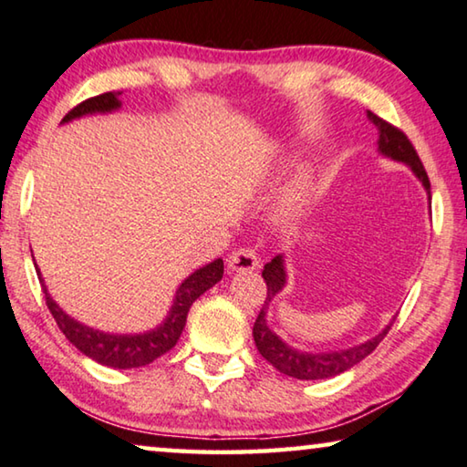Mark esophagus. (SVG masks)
<instances>
[{
	"instance_id": "esophagus-1",
	"label": "esophagus",
	"mask_w": 467,
	"mask_h": 467,
	"mask_svg": "<svg viewBox=\"0 0 467 467\" xmlns=\"http://www.w3.org/2000/svg\"><path fill=\"white\" fill-rule=\"evenodd\" d=\"M258 256L253 253V250L240 248L227 258V269L229 274H250V271L258 269Z\"/></svg>"
}]
</instances>
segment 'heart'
Listing matches in <instances>:
<instances>
[{"mask_svg":"<svg viewBox=\"0 0 467 467\" xmlns=\"http://www.w3.org/2000/svg\"><path fill=\"white\" fill-rule=\"evenodd\" d=\"M306 192V183H298V188L294 190L288 198L284 200L282 206H279L277 217L284 221V223H290L292 219H296L300 214V209H303V198Z\"/></svg>","mask_w":467,"mask_h":467,"instance_id":"obj_1","label":"heart"}]
</instances>
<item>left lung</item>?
Segmentation results:
<instances>
[{"instance_id": "8db88e82", "label": "left lung", "mask_w": 467, "mask_h": 467, "mask_svg": "<svg viewBox=\"0 0 467 467\" xmlns=\"http://www.w3.org/2000/svg\"><path fill=\"white\" fill-rule=\"evenodd\" d=\"M368 119L378 129V154L394 162L407 164V167L411 169V173L418 177V182L424 185V190L428 193V202H430L432 196H430V182L424 171V164H421L420 156L413 150L411 141L407 140V135L403 131H399L397 127H392L390 123H386V120L376 117V114L369 110H368ZM263 277L265 282H267V298H265V305L254 321L253 336H254L258 353L267 358L279 374H285L296 379H326V378L344 374V371L355 368L358 361H363L365 357L374 353L378 344L384 340L386 334H389V329L394 321L392 317L390 324L386 326L382 332L376 334L374 338L365 340L361 344H355V347H348L342 350H319V353L298 350L290 347L285 340L279 338V336L267 324L269 305L274 303V298L285 288V284H288L285 256L277 254L271 258V261L265 265Z\"/></svg>"}]
</instances>
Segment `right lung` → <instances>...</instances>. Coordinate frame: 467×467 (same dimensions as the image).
I'll return each instance as SVG.
<instances>
[{
    "instance_id": "add662e5",
    "label": "right lung",
    "mask_w": 467,
    "mask_h": 467,
    "mask_svg": "<svg viewBox=\"0 0 467 467\" xmlns=\"http://www.w3.org/2000/svg\"><path fill=\"white\" fill-rule=\"evenodd\" d=\"M119 96L120 91H109L98 98L85 99L83 104H78L77 109L70 110L67 117L62 119V125L70 123V120L75 119L91 117V114H112L120 110L123 102H120ZM35 269H37L49 313L54 315L56 324H58L68 342L81 350L85 357L93 358V361L99 365H106V368L133 369L156 361V358L169 353V350L175 347L179 336H182L185 327V319H188V311L193 305V300L202 296L206 290H211L213 285L221 282V277H223V258H214V261L202 265V267L185 277L183 282L179 284L167 317H164L156 327L138 334L104 332V329L85 326L78 319L70 317V315L52 298L37 263H35Z\"/></svg>"
}]
</instances>
